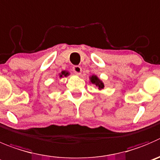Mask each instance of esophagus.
I'll return each instance as SVG.
<instances>
[{
    "label": "esophagus",
    "mask_w": 160,
    "mask_h": 160,
    "mask_svg": "<svg viewBox=\"0 0 160 160\" xmlns=\"http://www.w3.org/2000/svg\"><path fill=\"white\" fill-rule=\"evenodd\" d=\"M72 71H74L75 74H81L82 72V68L80 66H74L72 68Z\"/></svg>",
    "instance_id": "34e87169"
}]
</instances>
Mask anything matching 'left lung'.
<instances>
[{"instance_id":"left-lung-1","label":"left lung","mask_w":160,"mask_h":160,"mask_svg":"<svg viewBox=\"0 0 160 160\" xmlns=\"http://www.w3.org/2000/svg\"><path fill=\"white\" fill-rule=\"evenodd\" d=\"M90 82L92 83V84L95 85L97 87H98L99 89H104V83L102 82L101 80L98 78V77L96 75H92L90 77Z\"/></svg>"}]
</instances>
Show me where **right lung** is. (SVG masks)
<instances>
[{
    "label": "right lung",
    "instance_id": "right-lung-1",
    "mask_svg": "<svg viewBox=\"0 0 160 160\" xmlns=\"http://www.w3.org/2000/svg\"><path fill=\"white\" fill-rule=\"evenodd\" d=\"M68 75H69V73H68V71H62V72L60 74V78L67 77V76H68Z\"/></svg>",
    "mask_w": 160,
    "mask_h": 160
}]
</instances>
